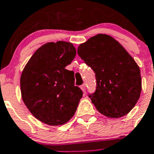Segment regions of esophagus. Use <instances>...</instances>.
Wrapping results in <instances>:
<instances>
[{"label": "esophagus", "mask_w": 154, "mask_h": 154, "mask_svg": "<svg viewBox=\"0 0 154 154\" xmlns=\"http://www.w3.org/2000/svg\"><path fill=\"white\" fill-rule=\"evenodd\" d=\"M81 90L83 91V92L84 93H86V85H85V84H84V85H82L81 86Z\"/></svg>", "instance_id": "obj_1"}]
</instances>
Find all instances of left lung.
Segmentation results:
<instances>
[{
  "mask_svg": "<svg viewBox=\"0 0 154 154\" xmlns=\"http://www.w3.org/2000/svg\"><path fill=\"white\" fill-rule=\"evenodd\" d=\"M95 73V91L88 94L100 113L109 118L128 114L140 98V69L124 47L110 35L98 34L77 49Z\"/></svg>",
  "mask_w": 154,
  "mask_h": 154,
  "instance_id": "8db88e82",
  "label": "left lung"
}]
</instances>
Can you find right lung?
<instances>
[{"label":"right lung","instance_id":"add662e5","mask_svg":"<svg viewBox=\"0 0 154 154\" xmlns=\"http://www.w3.org/2000/svg\"><path fill=\"white\" fill-rule=\"evenodd\" d=\"M75 56L70 42H49L37 49L21 73L24 103L37 119L47 125L66 123L82 97V90L74 85V72L65 68Z\"/></svg>","mask_w":154,"mask_h":154}]
</instances>
